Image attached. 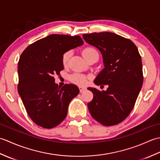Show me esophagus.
I'll return each instance as SVG.
<instances>
[{
	"label": "esophagus",
	"mask_w": 160,
	"mask_h": 160,
	"mask_svg": "<svg viewBox=\"0 0 160 160\" xmlns=\"http://www.w3.org/2000/svg\"><path fill=\"white\" fill-rule=\"evenodd\" d=\"M87 89L85 87H79V90H80V93H82L83 91H85Z\"/></svg>",
	"instance_id": "obj_1"
}]
</instances>
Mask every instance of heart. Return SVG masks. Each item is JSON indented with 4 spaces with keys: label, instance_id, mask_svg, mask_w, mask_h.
Segmentation results:
<instances>
[{
    "label": "heart",
    "instance_id": "obj_1",
    "mask_svg": "<svg viewBox=\"0 0 160 160\" xmlns=\"http://www.w3.org/2000/svg\"><path fill=\"white\" fill-rule=\"evenodd\" d=\"M82 54L87 60H89L91 58H92L94 56L99 55L96 49H95L93 47H87V48L84 49L82 52ZM71 56V51H67V52L63 54L62 56V60H62V64L64 66H65L67 64ZM69 79L71 82L78 84V85H84V84L87 83L88 80H89V76L82 73H74L70 75Z\"/></svg>",
    "mask_w": 160,
    "mask_h": 160
}]
</instances>
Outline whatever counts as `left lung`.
Wrapping results in <instances>:
<instances>
[{
  "mask_svg": "<svg viewBox=\"0 0 160 160\" xmlns=\"http://www.w3.org/2000/svg\"><path fill=\"white\" fill-rule=\"evenodd\" d=\"M84 40L100 51L104 68L94 80L107 91L88 88L93 98L87 106L92 117L104 126L124 121L133 108L143 84L141 56L135 44L114 33L83 34Z\"/></svg>",
  "mask_w": 160,
  "mask_h": 160,
  "instance_id": "8db88e82",
  "label": "left lung"
}]
</instances>
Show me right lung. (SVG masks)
Here are the masks:
<instances>
[{"label":"right lung","instance_id":"add662e5","mask_svg":"<svg viewBox=\"0 0 160 160\" xmlns=\"http://www.w3.org/2000/svg\"><path fill=\"white\" fill-rule=\"evenodd\" d=\"M83 43L79 36L52 34L31 44L20 56L18 91L27 113L40 127L52 128L60 124L70 102L79 93L73 84L58 87L53 76L63 70V54Z\"/></svg>","mask_w":160,"mask_h":160}]
</instances>
